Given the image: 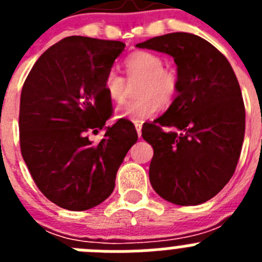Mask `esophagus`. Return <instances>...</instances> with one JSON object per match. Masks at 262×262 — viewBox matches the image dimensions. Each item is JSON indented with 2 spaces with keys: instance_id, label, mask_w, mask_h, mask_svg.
<instances>
[{
  "instance_id": "34e87169",
  "label": "esophagus",
  "mask_w": 262,
  "mask_h": 262,
  "mask_svg": "<svg viewBox=\"0 0 262 262\" xmlns=\"http://www.w3.org/2000/svg\"><path fill=\"white\" fill-rule=\"evenodd\" d=\"M134 124H135V128H136V133H138V136L140 138V136H142V126H143V124L140 123V122H134Z\"/></svg>"
}]
</instances>
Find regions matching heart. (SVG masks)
<instances>
[{"label":"heart","instance_id":"heart-1","mask_svg":"<svg viewBox=\"0 0 262 262\" xmlns=\"http://www.w3.org/2000/svg\"><path fill=\"white\" fill-rule=\"evenodd\" d=\"M124 71L128 81L139 80L136 85L138 99L118 107L117 117L134 122H143L154 117L160 105L169 106L180 92L177 71L164 67V60L154 52L136 51L124 60ZM126 78L115 69H110L103 80V92L115 103L126 98Z\"/></svg>","mask_w":262,"mask_h":262}]
</instances>
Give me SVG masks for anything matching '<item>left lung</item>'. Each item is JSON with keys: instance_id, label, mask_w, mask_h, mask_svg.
I'll return each instance as SVG.
<instances>
[{"instance_id": "obj_1", "label": "left lung", "mask_w": 262, "mask_h": 262, "mask_svg": "<svg viewBox=\"0 0 262 262\" xmlns=\"http://www.w3.org/2000/svg\"><path fill=\"white\" fill-rule=\"evenodd\" d=\"M136 47L173 56L180 76L177 98L142 128L154 148L152 187L174 205L211 200L235 173L244 140L245 107L235 72L221 51L194 34L172 32Z\"/></svg>"}]
</instances>
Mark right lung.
Masks as SVG:
<instances>
[{
	"label": "right lung",
	"mask_w": 262,
	"mask_h": 262,
	"mask_svg": "<svg viewBox=\"0 0 262 262\" xmlns=\"http://www.w3.org/2000/svg\"><path fill=\"white\" fill-rule=\"evenodd\" d=\"M126 45L68 36L48 48L20 93V154L39 190L51 202L84 211L110 196L118 168L138 140L128 119L105 127L111 99L103 80ZM105 129L93 145L88 132Z\"/></svg>",
	"instance_id": "add662e5"
}]
</instances>
